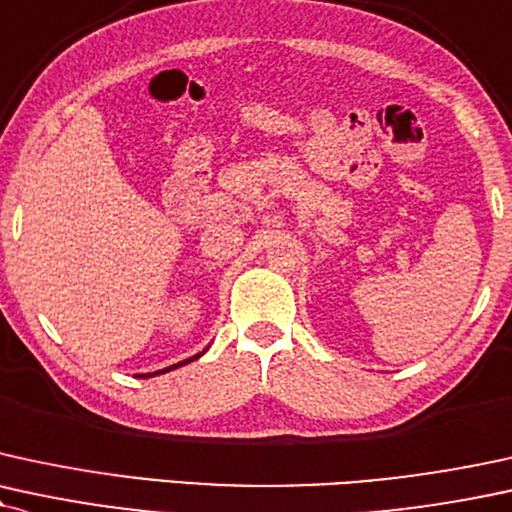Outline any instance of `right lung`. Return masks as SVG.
Listing matches in <instances>:
<instances>
[{"instance_id": "obj_1", "label": "right lung", "mask_w": 512, "mask_h": 512, "mask_svg": "<svg viewBox=\"0 0 512 512\" xmlns=\"http://www.w3.org/2000/svg\"><path fill=\"white\" fill-rule=\"evenodd\" d=\"M207 350V348H205ZM205 350H202V353H205ZM202 353H197V355H193V357H188V360H181L178 362V365H171V367H164V369H159V372H147V374H138L140 379H147V377H157V374H164V372H171V369H176V367H183V365H188V362H193V360H197V357H200Z\"/></svg>"}]
</instances>
